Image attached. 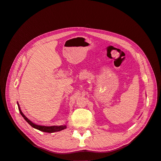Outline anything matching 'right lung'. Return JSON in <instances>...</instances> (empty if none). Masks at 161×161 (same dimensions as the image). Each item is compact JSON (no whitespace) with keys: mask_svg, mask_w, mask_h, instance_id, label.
Segmentation results:
<instances>
[{"mask_svg":"<svg viewBox=\"0 0 161 161\" xmlns=\"http://www.w3.org/2000/svg\"><path fill=\"white\" fill-rule=\"evenodd\" d=\"M18 105V108L19 112H20L21 115H22L23 118L25 119V120L27 121V122L30 124L31 127L33 128L39 130L40 131H43V132H47V133H53V132H56V131H62L63 130H64L66 128V125H52V126H45V125H37L33 123L31 120L29 119L27 117L23 114V112L21 110L20 106H19V103H17Z\"/></svg>","mask_w":161,"mask_h":161,"instance_id":"add662e5","label":"right lung"}]
</instances>
